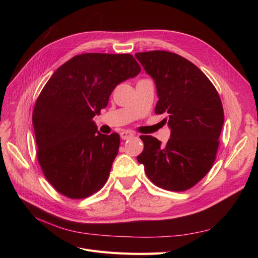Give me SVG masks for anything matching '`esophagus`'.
Returning a JSON list of instances; mask_svg holds the SVG:
<instances>
[{"mask_svg": "<svg viewBox=\"0 0 258 258\" xmlns=\"http://www.w3.org/2000/svg\"><path fill=\"white\" fill-rule=\"evenodd\" d=\"M132 137H135V134H134V132H131V131L124 130V131H121V132H120V138H121L122 140H128V139H130V138H132Z\"/></svg>", "mask_w": 258, "mask_h": 258, "instance_id": "obj_1", "label": "esophagus"}]
</instances>
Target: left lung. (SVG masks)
Wrapping results in <instances>:
<instances>
[{
  "mask_svg": "<svg viewBox=\"0 0 258 258\" xmlns=\"http://www.w3.org/2000/svg\"><path fill=\"white\" fill-rule=\"evenodd\" d=\"M159 98L156 114H165L171 138L161 145L141 136L144 150L137 159L152 183L166 190L184 191L212 168L220 145L224 110L214 85L189 60L166 50L137 52Z\"/></svg>",
  "mask_w": 258,
  "mask_h": 258,
  "instance_id": "8db88e82",
  "label": "left lung"
}]
</instances>
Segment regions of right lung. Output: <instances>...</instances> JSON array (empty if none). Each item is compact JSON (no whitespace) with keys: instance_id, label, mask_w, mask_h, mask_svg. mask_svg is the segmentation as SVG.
I'll list each match as a JSON object with an SVG mask.
<instances>
[{"instance_id":"obj_1","label":"right lung","mask_w":258,"mask_h":258,"mask_svg":"<svg viewBox=\"0 0 258 258\" xmlns=\"http://www.w3.org/2000/svg\"><path fill=\"white\" fill-rule=\"evenodd\" d=\"M141 67L130 53L77 54L56 70L32 114L36 157L46 179L71 199L87 198L106 183L119 135H102L92 118L114 88Z\"/></svg>"}]
</instances>
